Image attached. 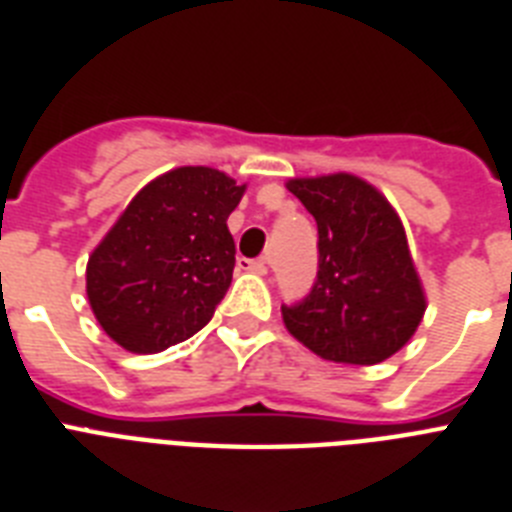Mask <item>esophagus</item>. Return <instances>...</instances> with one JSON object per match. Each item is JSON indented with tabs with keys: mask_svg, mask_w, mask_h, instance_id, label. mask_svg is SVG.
Wrapping results in <instances>:
<instances>
[{
	"mask_svg": "<svg viewBox=\"0 0 512 512\" xmlns=\"http://www.w3.org/2000/svg\"><path fill=\"white\" fill-rule=\"evenodd\" d=\"M239 268L252 270V273H265V270H268V265H265L263 257H257V260H249V257H239Z\"/></svg>",
	"mask_w": 512,
	"mask_h": 512,
	"instance_id": "1",
	"label": "esophagus"
}]
</instances>
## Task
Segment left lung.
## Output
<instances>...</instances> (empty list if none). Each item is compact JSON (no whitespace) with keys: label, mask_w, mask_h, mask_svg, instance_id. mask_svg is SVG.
<instances>
[{"label":"left lung","mask_w":512,"mask_h":512,"mask_svg":"<svg viewBox=\"0 0 512 512\" xmlns=\"http://www.w3.org/2000/svg\"><path fill=\"white\" fill-rule=\"evenodd\" d=\"M289 192L317 223L315 283L304 299L281 307L289 333L330 362L393 356L427 307L395 210L351 174L291 179Z\"/></svg>","instance_id":"left-lung-1"}]
</instances>
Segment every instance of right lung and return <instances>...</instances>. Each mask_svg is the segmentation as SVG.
<instances>
[{
	"label": "right lung",
	"instance_id": "add662e5",
	"mask_svg": "<svg viewBox=\"0 0 512 512\" xmlns=\"http://www.w3.org/2000/svg\"><path fill=\"white\" fill-rule=\"evenodd\" d=\"M244 187L208 166L158 176L88 260V299L109 338L156 354L205 328L234 276L226 218Z\"/></svg>",
	"mask_w": 512,
	"mask_h": 512
}]
</instances>
